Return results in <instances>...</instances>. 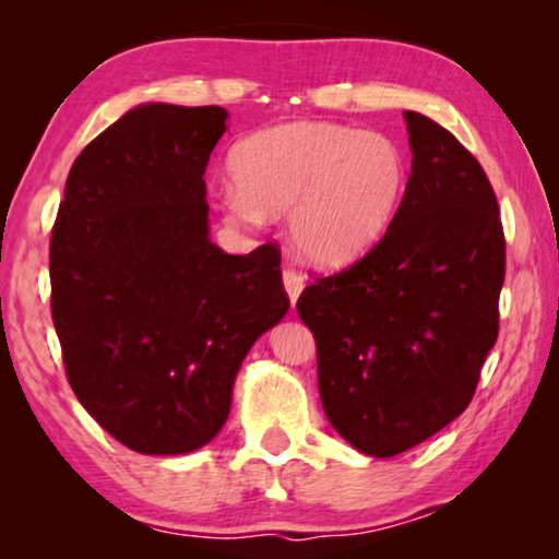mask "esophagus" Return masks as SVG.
<instances>
[{
  "label": "esophagus",
  "mask_w": 559,
  "mask_h": 559,
  "mask_svg": "<svg viewBox=\"0 0 559 559\" xmlns=\"http://www.w3.org/2000/svg\"><path fill=\"white\" fill-rule=\"evenodd\" d=\"M283 286H286V293L293 306H296V300L300 296V290L306 288V278H302V273L293 266L283 269Z\"/></svg>",
  "instance_id": "34e87169"
}]
</instances>
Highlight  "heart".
Segmentation results:
<instances>
[{
  "mask_svg": "<svg viewBox=\"0 0 559 559\" xmlns=\"http://www.w3.org/2000/svg\"><path fill=\"white\" fill-rule=\"evenodd\" d=\"M231 222L288 212L302 259L337 266L370 249L400 210L409 165L394 138L328 120L286 122L243 138L229 155Z\"/></svg>",
  "mask_w": 559,
  "mask_h": 559,
  "instance_id": "obj_1",
  "label": "heart"
}]
</instances>
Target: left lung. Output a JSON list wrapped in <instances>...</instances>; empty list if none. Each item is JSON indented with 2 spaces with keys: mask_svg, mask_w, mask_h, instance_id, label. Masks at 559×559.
Here are the masks:
<instances>
[{
  "mask_svg": "<svg viewBox=\"0 0 559 559\" xmlns=\"http://www.w3.org/2000/svg\"><path fill=\"white\" fill-rule=\"evenodd\" d=\"M412 175L362 259L316 278L298 316L318 349L330 424L367 456H396L466 409L498 337L506 236L484 167L439 122L404 112Z\"/></svg>",
  "mask_w": 559,
  "mask_h": 559,
  "instance_id": "8db88e82",
  "label": "left lung"
}]
</instances>
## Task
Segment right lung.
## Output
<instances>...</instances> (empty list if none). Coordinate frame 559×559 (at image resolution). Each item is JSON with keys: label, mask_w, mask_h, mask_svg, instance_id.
<instances>
[{"label": "right lung", "mask_w": 559, "mask_h": 559, "mask_svg": "<svg viewBox=\"0 0 559 559\" xmlns=\"http://www.w3.org/2000/svg\"><path fill=\"white\" fill-rule=\"evenodd\" d=\"M219 106L147 103L83 147L51 229V318L66 377L93 419L138 453L212 441L236 372L288 313L281 251L210 241L204 169Z\"/></svg>", "instance_id": "obj_1"}]
</instances>
